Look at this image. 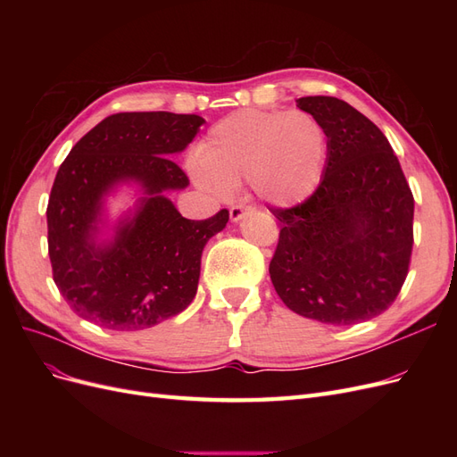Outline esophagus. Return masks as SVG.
Here are the masks:
<instances>
[{"label":"esophagus","instance_id":"34e87169","mask_svg":"<svg viewBox=\"0 0 457 457\" xmlns=\"http://www.w3.org/2000/svg\"><path fill=\"white\" fill-rule=\"evenodd\" d=\"M250 210H253L252 205H242V204L232 205L230 207V220H234V223H237V220H240L245 215V212H250Z\"/></svg>","mask_w":457,"mask_h":457}]
</instances>
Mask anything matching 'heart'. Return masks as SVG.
<instances>
[{
	"mask_svg": "<svg viewBox=\"0 0 457 457\" xmlns=\"http://www.w3.org/2000/svg\"><path fill=\"white\" fill-rule=\"evenodd\" d=\"M328 156L322 121L305 110H240L207 131L192 173L213 195L230 196L245 179L270 204L305 200Z\"/></svg>",
	"mask_w": 457,
	"mask_h": 457,
	"instance_id": "heart-1",
	"label": "heart"
}]
</instances>
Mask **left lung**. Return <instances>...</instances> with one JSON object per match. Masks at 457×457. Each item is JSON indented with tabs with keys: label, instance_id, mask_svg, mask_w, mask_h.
Masks as SVG:
<instances>
[{
	"label": "left lung",
	"instance_id": "8db88e82",
	"mask_svg": "<svg viewBox=\"0 0 457 457\" xmlns=\"http://www.w3.org/2000/svg\"><path fill=\"white\" fill-rule=\"evenodd\" d=\"M297 106L328 133L324 177L280 220L270 261L276 294L294 312L353 326L393 305L413 245V196L376 123L336 96H301Z\"/></svg>",
	"mask_w": 457,
	"mask_h": 457
}]
</instances>
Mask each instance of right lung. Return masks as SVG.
Instances as JSON below:
<instances>
[{"label":"right lung","instance_id":"1","mask_svg":"<svg viewBox=\"0 0 457 457\" xmlns=\"http://www.w3.org/2000/svg\"><path fill=\"white\" fill-rule=\"evenodd\" d=\"M204 118L120 112L81 137L61 163L47 204L53 280L71 309L101 328L137 331L185 311L196 295L204 245L228 212L192 220L168 190L188 185L171 160L195 139ZM121 182L145 192L108 243H96L104 196Z\"/></svg>","mask_w":457,"mask_h":457}]
</instances>
